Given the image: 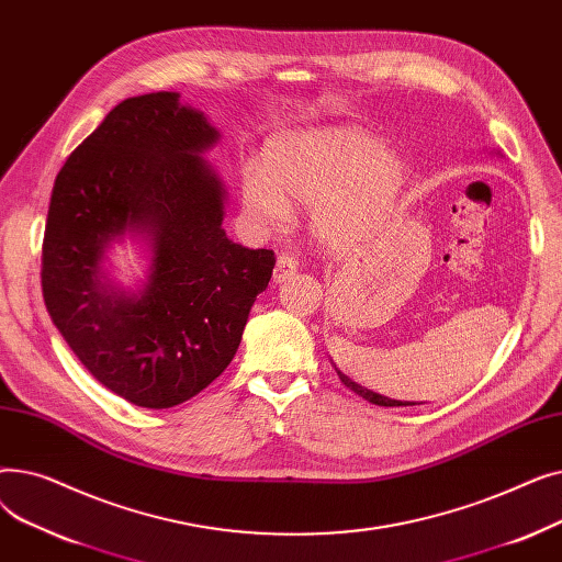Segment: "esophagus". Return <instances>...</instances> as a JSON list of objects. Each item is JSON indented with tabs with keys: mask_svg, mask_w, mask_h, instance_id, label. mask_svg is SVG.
<instances>
[{
	"mask_svg": "<svg viewBox=\"0 0 562 562\" xmlns=\"http://www.w3.org/2000/svg\"><path fill=\"white\" fill-rule=\"evenodd\" d=\"M296 271H299L296 257L280 255L278 261H276V269H273V282H276V284H282V282H286V280H291L293 276H296Z\"/></svg>",
	"mask_w": 562,
	"mask_h": 562,
	"instance_id": "1",
	"label": "esophagus"
}]
</instances>
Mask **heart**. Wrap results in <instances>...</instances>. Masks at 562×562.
I'll return each instance as SVG.
<instances>
[{
	"label": "heart",
	"mask_w": 562,
	"mask_h": 562,
	"mask_svg": "<svg viewBox=\"0 0 562 562\" xmlns=\"http://www.w3.org/2000/svg\"><path fill=\"white\" fill-rule=\"evenodd\" d=\"M405 187V164L358 127H291L241 170V206L259 229H282L293 204L312 206L310 227L330 250L358 248L380 229Z\"/></svg>",
	"instance_id": "obj_1"
}]
</instances>
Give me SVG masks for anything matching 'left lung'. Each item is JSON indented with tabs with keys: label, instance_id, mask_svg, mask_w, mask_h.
<instances>
[{
	"label": "left lung",
	"instance_id": "1",
	"mask_svg": "<svg viewBox=\"0 0 562 562\" xmlns=\"http://www.w3.org/2000/svg\"><path fill=\"white\" fill-rule=\"evenodd\" d=\"M498 157H501V153H496ZM335 367V371H337V375L341 378V382L346 387H350L352 392L356 394H360L362 398H367L369 403H375V405H385V407H398V405H417V403H403V401H394V398H390V396H382V394H378V392H371V390H367V387H362V385H358V382H352L348 375H344L339 369H337V364H333Z\"/></svg>",
	"mask_w": 562,
	"mask_h": 562
}]
</instances>
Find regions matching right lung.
I'll list each match as a JSON object with an SVG mask.
<instances>
[{
    "instance_id": "right-lung-1",
    "label": "right lung",
    "mask_w": 562,
    "mask_h": 562,
    "mask_svg": "<svg viewBox=\"0 0 562 562\" xmlns=\"http://www.w3.org/2000/svg\"><path fill=\"white\" fill-rule=\"evenodd\" d=\"M221 132L180 93L123 100L68 157L52 189L43 296L79 362L125 401L164 409L216 380L273 276V250L223 229L227 189L202 155ZM139 244L146 273H110L108 250Z\"/></svg>"
}]
</instances>
